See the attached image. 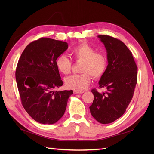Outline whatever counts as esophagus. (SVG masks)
Masks as SVG:
<instances>
[{
    "label": "esophagus",
    "instance_id": "obj_1",
    "mask_svg": "<svg viewBox=\"0 0 154 154\" xmlns=\"http://www.w3.org/2000/svg\"><path fill=\"white\" fill-rule=\"evenodd\" d=\"M84 92H79L77 91H74V94H82Z\"/></svg>",
    "mask_w": 154,
    "mask_h": 154
}]
</instances>
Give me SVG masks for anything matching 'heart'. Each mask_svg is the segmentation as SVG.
Segmentation results:
<instances>
[{
    "label": "heart",
    "mask_w": 154,
    "mask_h": 154,
    "mask_svg": "<svg viewBox=\"0 0 154 154\" xmlns=\"http://www.w3.org/2000/svg\"><path fill=\"white\" fill-rule=\"evenodd\" d=\"M72 59L82 62L80 72L82 74H74L66 80V86L70 89L82 92L90 84L91 77L99 79L106 71L107 59L104 54L96 52L95 49L86 42L75 46L70 51ZM56 66L63 74H70L72 62L66 55H61L56 60Z\"/></svg>",
    "instance_id": "b5f03b06"
}]
</instances>
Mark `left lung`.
I'll return each instance as SVG.
<instances>
[{
  "label": "left lung",
  "mask_w": 154,
  "mask_h": 154,
  "mask_svg": "<svg viewBox=\"0 0 154 154\" xmlns=\"http://www.w3.org/2000/svg\"><path fill=\"white\" fill-rule=\"evenodd\" d=\"M107 51L108 66L99 80V93L95 88L90 106L91 114L99 122L106 124L122 116L131 102L137 81V66L132 54L121 40L109 35H98Z\"/></svg>",
  "instance_id": "left-lung-1"
}]
</instances>
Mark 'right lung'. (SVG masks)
Listing matches in <instances>:
<instances>
[{
    "mask_svg": "<svg viewBox=\"0 0 154 154\" xmlns=\"http://www.w3.org/2000/svg\"><path fill=\"white\" fill-rule=\"evenodd\" d=\"M68 44L42 37L30 43L23 51L15 71L22 106L37 122L53 124L63 116L73 91H55L63 85L56 60Z\"/></svg>",
    "mask_w": 154,
    "mask_h": 154,
    "instance_id": "1",
    "label": "right lung"
}]
</instances>
